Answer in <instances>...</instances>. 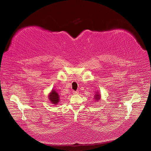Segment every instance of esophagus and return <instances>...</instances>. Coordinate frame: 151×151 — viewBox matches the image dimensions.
I'll return each instance as SVG.
<instances>
[{
    "label": "esophagus",
    "instance_id": "34e87169",
    "mask_svg": "<svg viewBox=\"0 0 151 151\" xmlns=\"http://www.w3.org/2000/svg\"><path fill=\"white\" fill-rule=\"evenodd\" d=\"M73 94H79V91H73Z\"/></svg>",
    "mask_w": 151,
    "mask_h": 151
}]
</instances>
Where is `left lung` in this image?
<instances>
[{"mask_svg": "<svg viewBox=\"0 0 151 151\" xmlns=\"http://www.w3.org/2000/svg\"><path fill=\"white\" fill-rule=\"evenodd\" d=\"M95 99H96V100H98L99 99V97H100V96H99V94H96L95 95Z\"/></svg>", "mask_w": 151, "mask_h": 151, "instance_id": "obj_1", "label": "left lung"}]
</instances>
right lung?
Returning a JSON list of instances; mask_svg holds the SVG:
<instances>
[{
    "label": "right lung",
    "mask_w": 151,
    "mask_h": 151,
    "mask_svg": "<svg viewBox=\"0 0 151 151\" xmlns=\"http://www.w3.org/2000/svg\"><path fill=\"white\" fill-rule=\"evenodd\" d=\"M49 99L53 104H57L59 101V96L56 91L52 90V93L49 95Z\"/></svg>",
    "instance_id": "1"
}]
</instances>
